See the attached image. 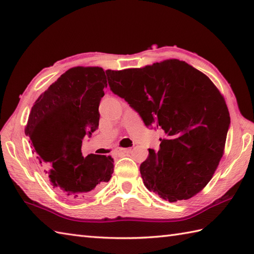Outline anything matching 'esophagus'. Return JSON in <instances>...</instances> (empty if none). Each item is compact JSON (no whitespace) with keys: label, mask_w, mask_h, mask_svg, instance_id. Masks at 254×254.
Returning a JSON list of instances; mask_svg holds the SVG:
<instances>
[{"label":"esophagus","mask_w":254,"mask_h":254,"mask_svg":"<svg viewBox=\"0 0 254 254\" xmlns=\"http://www.w3.org/2000/svg\"><path fill=\"white\" fill-rule=\"evenodd\" d=\"M131 152V149L130 148H118V149H116V155H123V154H127V153H130Z\"/></svg>","instance_id":"esophagus-1"}]
</instances>
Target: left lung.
I'll use <instances>...</instances> for the list:
<instances>
[{
    "instance_id": "1",
    "label": "left lung",
    "mask_w": 254,
    "mask_h": 254,
    "mask_svg": "<svg viewBox=\"0 0 254 254\" xmlns=\"http://www.w3.org/2000/svg\"><path fill=\"white\" fill-rule=\"evenodd\" d=\"M106 73L110 89L139 113L145 126L164 132L158 152L148 149L139 166L144 186L169 202L196 195L217 169L230 124L218 88L178 59Z\"/></svg>"
}]
</instances>
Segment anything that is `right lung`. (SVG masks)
I'll use <instances>...</instances> for the list:
<instances>
[{"label": "right lung", "mask_w": 254, "mask_h": 254, "mask_svg": "<svg viewBox=\"0 0 254 254\" xmlns=\"http://www.w3.org/2000/svg\"><path fill=\"white\" fill-rule=\"evenodd\" d=\"M105 87L102 67L69 68L38 97L25 127L47 179L69 199L89 195L113 172L111 156L82 155L84 137L98 128Z\"/></svg>", "instance_id": "right-lung-1"}]
</instances>
